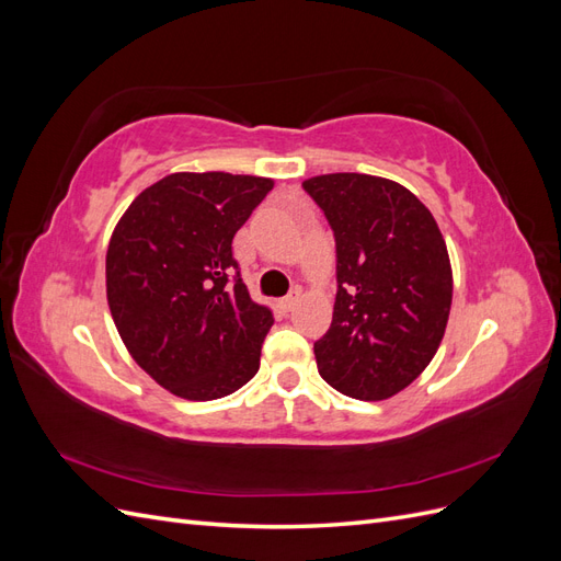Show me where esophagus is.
<instances>
[{"label": "esophagus", "mask_w": 561, "mask_h": 561, "mask_svg": "<svg viewBox=\"0 0 561 561\" xmlns=\"http://www.w3.org/2000/svg\"><path fill=\"white\" fill-rule=\"evenodd\" d=\"M299 297H301V290L299 287H295V290L287 295V297H283L280 301H278V307L283 309V313H290L295 307H297V301H299Z\"/></svg>", "instance_id": "esophagus-1"}]
</instances>
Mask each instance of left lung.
Returning a JSON list of instances; mask_svg holds the SVG:
<instances>
[{
	"label": "left lung",
	"instance_id": "1",
	"mask_svg": "<svg viewBox=\"0 0 561 561\" xmlns=\"http://www.w3.org/2000/svg\"><path fill=\"white\" fill-rule=\"evenodd\" d=\"M336 243L332 325L313 344L320 377L355 400L410 386L443 342L451 266L435 217L402 184L360 173L301 184Z\"/></svg>",
	"mask_w": 561,
	"mask_h": 561
}]
</instances>
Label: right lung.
Masks as SVG:
<instances>
[{
    "label": "right lung",
    "mask_w": 561,
    "mask_h": 561,
    "mask_svg": "<svg viewBox=\"0 0 561 561\" xmlns=\"http://www.w3.org/2000/svg\"><path fill=\"white\" fill-rule=\"evenodd\" d=\"M271 190L266 178L173 173L112 233L114 325L133 360L180 398H225L257 375L274 313L250 299L231 243Z\"/></svg>",
    "instance_id": "add662e5"
}]
</instances>
